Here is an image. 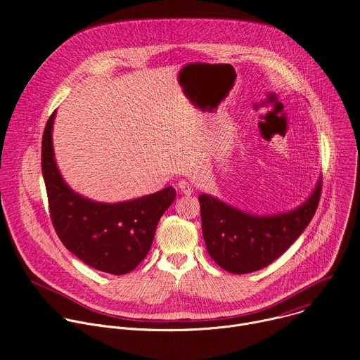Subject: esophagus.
<instances>
[{"instance_id": "obj_1", "label": "esophagus", "mask_w": 360, "mask_h": 360, "mask_svg": "<svg viewBox=\"0 0 360 360\" xmlns=\"http://www.w3.org/2000/svg\"><path fill=\"white\" fill-rule=\"evenodd\" d=\"M178 188L181 191V193L184 195H191L193 192V186L186 181V179H182L178 182Z\"/></svg>"}]
</instances>
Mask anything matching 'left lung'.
Masks as SVG:
<instances>
[{
  "instance_id": "left-lung-1",
  "label": "left lung",
  "mask_w": 360,
  "mask_h": 360,
  "mask_svg": "<svg viewBox=\"0 0 360 360\" xmlns=\"http://www.w3.org/2000/svg\"><path fill=\"white\" fill-rule=\"evenodd\" d=\"M321 192L322 178L300 207L272 217L249 215L211 195H199L202 235L210 256L236 275L271 265L309 225Z\"/></svg>"
}]
</instances>
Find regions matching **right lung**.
I'll return each mask as SVG.
<instances>
[{"instance_id":"obj_1","label":"right lung","mask_w":360,"mask_h":360,"mask_svg":"<svg viewBox=\"0 0 360 360\" xmlns=\"http://www.w3.org/2000/svg\"><path fill=\"white\" fill-rule=\"evenodd\" d=\"M56 112L46 121L41 167L45 181L49 217L64 243L88 266L112 275L134 271L148 255L157 225L171 207L176 191L160 192L120 203H101L82 198L64 182L53 149Z\"/></svg>"}]
</instances>
